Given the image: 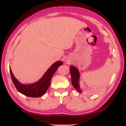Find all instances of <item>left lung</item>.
Masks as SVG:
<instances>
[{
  "label": "left lung",
  "mask_w": 126,
  "mask_h": 126,
  "mask_svg": "<svg viewBox=\"0 0 126 126\" xmlns=\"http://www.w3.org/2000/svg\"><path fill=\"white\" fill-rule=\"evenodd\" d=\"M70 71L71 74L72 84L75 88L79 92L81 93L80 85H79V79H80V75L77 68L73 66H70Z\"/></svg>",
  "instance_id": "1"
}]
</instances>
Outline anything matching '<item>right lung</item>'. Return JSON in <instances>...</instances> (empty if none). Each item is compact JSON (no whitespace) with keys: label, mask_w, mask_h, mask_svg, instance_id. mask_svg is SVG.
<instances>
[{"label":"right lung","mask_w":126,"mask_h":126,"mask_svg":"<svg viewBox=\"0 0 126 126\" xmlns=\"http://www.w3.org/2000/svg\"><path fill=\"white\" fill-rule=\"evenodd\" d=\"M63 64V61H57L51 65V66L45 73L40 80L32 84H23L20 83L14 76L10 69L11 79L15 88L20 93L29 97H39L45 94L50 84L51 79L59 66Z\"/></svg>","instance_id":"obj_1"}]
</instances>
